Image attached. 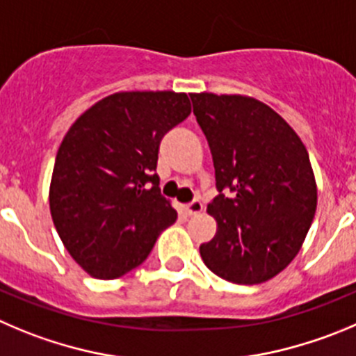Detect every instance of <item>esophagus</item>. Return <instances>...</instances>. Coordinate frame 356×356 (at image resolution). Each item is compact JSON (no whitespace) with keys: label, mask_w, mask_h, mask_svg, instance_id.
<instances>
[{"label":"esophagus","mask_w":356,"mask_h":356,"mask_svg":"<svg viewBox=\"0 0 356 356\" xmlns=\"http://www.w3.org/2000/svg\"><path fill=\"white\" fill-rule=\"evenodd\" d=\"M184 211L188 216H195V214H200L204 211V204L200 200H193L191 204L184 205Z\"/></svg>","instance_id":"34e87169"}]
</instances>
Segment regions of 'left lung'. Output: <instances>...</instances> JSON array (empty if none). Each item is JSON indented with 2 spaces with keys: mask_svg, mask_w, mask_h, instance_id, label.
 <instances>
[{
  "mask_svg": "<svg viewBox=\"0 0 356 356\" xmlns=\"http://www.w3.org/2000/svg\"><path fill=\"white\" fill-rule=\"evenodd\" d=\"M189 96L211 147L219 191L207 205L218 230L200 245L202 260L230 283H265L297 257L313 223L318 189L307 149L260 99ZM223 188L231 189L230 197Z\"/></svg>",
  "mask_w": 356,
  "mask_h": 356,
  "instance_id": "1",
  "label": "left lung"
}]
</instances>
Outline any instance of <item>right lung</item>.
Masks as SVG:
<instances>
[{"instance_id":"right-lung-1","label":"right lung","mask_w":356,"mask_h":356,"mask_svg":"<svg viewBox=\"0 0 356 356\" xmlns=\"http://www.w3.org/2000/svg\"><path fill=\"white\" fill-rule=\"evenodd\" d=\"M191 114L186 92L122 91L70 126L56 154L49 205L72 258L96 279L138 267L177 212L159 193L163 135Z\"/></svg>"}]
</instances>
